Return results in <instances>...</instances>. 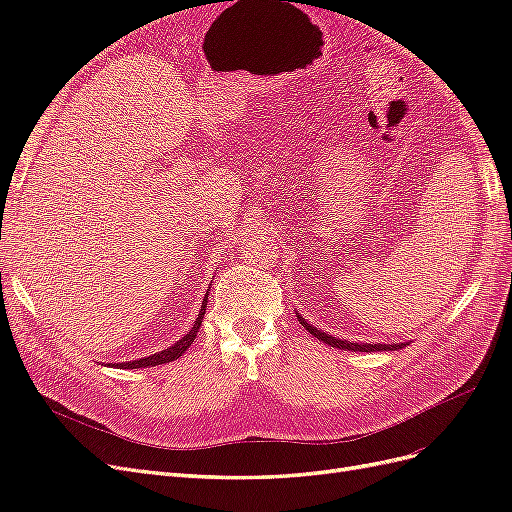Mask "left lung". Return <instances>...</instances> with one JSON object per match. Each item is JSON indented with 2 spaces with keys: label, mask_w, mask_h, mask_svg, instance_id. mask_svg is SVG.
I'll return each mask as SVG.
<instances>
[{
  "label": "left lung",
  "mask_w": 512,
  "mask_h": 512,
  "mask_svg": "<svg viewBox=\"0 0 512 512\" xmlns=\"http://www.w3.org/2000/svg\"><path fill=\"white\" fill-rule=\"evenodd\" d=\"M299 322L303 324V327L312 333L314 337H318L320 342H324V344H329V346H333V348H339V350H354V352H382V350H399V348H404L406 344H352V342H344V339H335L333 335H327V333H322V331H318V329H314L312 324H307L305 322V318H301L299 316Z\"/></svg>",
  "instance_id": "1"
}]
</instances>
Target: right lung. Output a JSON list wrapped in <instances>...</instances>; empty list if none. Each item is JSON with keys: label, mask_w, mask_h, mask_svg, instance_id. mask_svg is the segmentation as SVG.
<instances>
[{"label": "right lung", "mask_w": 512, "mask_h": 512, "mask_svg": "<svg viewBox=\"0 0 512 512\" xmlns=\"http://www.w3.org/2000/svg\"><path fill=\"white\" fill-rule=\"evenodd\" d=\"M205 307H207V297H205V301H203V307H200V312H198V318H196V322H194L192 331H190L188 335H183L177 344H173V346L162 350V352H158V354H151V356H147V359L119 363L117 367H121V369H138V367H149V365L153 367V365H162V363H170V361L179 359V356H181L185 350H188V348L192 346L194 339H196V333H198V329H200V322H203V318H205Z\"/></svg>", "instance_id": "add662e5"}]
</instances>
